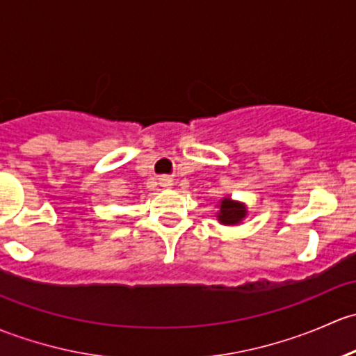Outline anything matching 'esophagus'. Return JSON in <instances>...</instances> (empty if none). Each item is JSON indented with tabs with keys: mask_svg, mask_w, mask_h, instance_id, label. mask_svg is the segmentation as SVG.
<instances>
[{
	"mask_svg": "<svg viewBox=\"0 0 356 356\" xmlns=\"http://www.w3.org/2000/svg\"><path fill=\"white\" fill-rule=\"evenodd\" d=\"M171 185H173V181H171L170 178H161V186H164V188H170Z\"/></svg>",
	"mask_w": 356,
	"mask_h": 356,
	"instance_id": "1",
	"label": "esophagus"
}]
</instances>
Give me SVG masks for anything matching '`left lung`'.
I'll return each instance as SVG.
<instances>
[{
    "mask_svg": "<svg viewBox=\"0 0 356 356\" xmlns=\"http://www.w3.org/2000/svg\"><path fill=\"white\" fill-rule=\"evenodd\" d=\"M245 216H247V207H245V204L232 200L229 197H225V199L219 202L218 219L221 225H240L245 219Z\"/></svg>",
    "mask_w": 356,
    "mask_h": 356,
    "instance_id": "obj_1",
    "label": "left lung"
}]
</instances>
